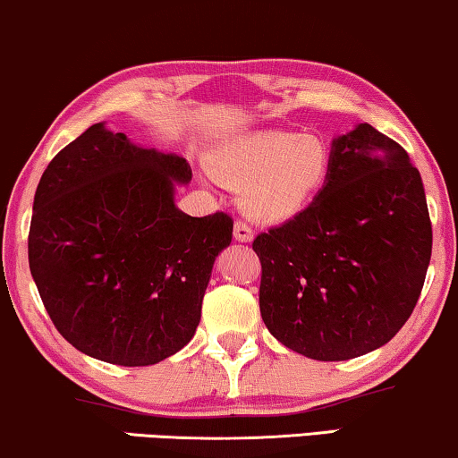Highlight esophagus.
Wrapping results in <instances>:
<instances>
[{"instance_id":"esophagus-1","label":"esophagus","mask_w":458,"mask_h":458,"mask_svg":"<svg viewBox=\"0 0 458 458\" xmlns=\"http://www.w3.org/2000/svg\"><path fill=\"white\" fill-rule=\"evenodd\" d=\"M234 241L250 242L253 241V230H250L244 222H236L234 224Z\"/></svg>"}]
</instances>
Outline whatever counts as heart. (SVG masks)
Returning <instances> with one entry per match:
<instances>
[{
	"label": "heart",
	"instance_id": "b5f03b06",
	"mask_svg": "<svg viewBox=\"0 0 458 458\" xmlns=\"http://www.w3.org/2000/svg\"><path fill=\"white\" fill-rule=\"evenodd\" d=\"M209 165L238 191L244 214L261 222H286L324 191L332 172V147L318 134L261 131L222 143L211 153Z\"/></svg>",
	"mask_w": 458,
	"mask_h": 458
}]
</instances>
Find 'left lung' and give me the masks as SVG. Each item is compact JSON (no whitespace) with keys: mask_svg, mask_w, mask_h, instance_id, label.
<instances>
[{"mask_svg":"<svg viewBox=\"0 0 458 458\" xmlns=\"http://www.w3.org/2000/svg\"><path fill=\"white\" fill-rule=\"evenodd\" d=\"M261 319L276 340L318 360L390 343L411 318L431 257L420 170L369 124L332 139L319 197L253 242Z\"/></svg>","mask_w":458,"mask_h":458,"instance_id":"left-lung-1","label":"left lung"}]
</instances>
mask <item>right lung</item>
<instances>
[{"label": "right lung", "mask_w": 458, "mask_h": 458, "mask_svg": "<svg viewBox=\"0 0 458 458\" xmlns=\"http://www.w3.org/2000/svg\"><path fill=\"white\" fill-rule=\"evenodd\" d=\"M182 156L132 143L106 122L87 128L38 180L29 266L57 332L114 365H156L191 343L226 214L176 208Z\"/></svg>", "instance_id": "right-lung-1"}]
</instances>
